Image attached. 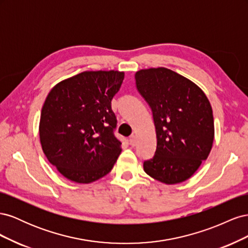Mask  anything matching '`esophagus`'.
Segmentation results:
<instances>
[{
	"label": "esophagus",
	"mask_w": 248,
	"mask_h": 248,
	"mask_svg": "<svg viewBox=\"0 0 248 248\" xmlns=\"http://www.w3.org/2000/svg\"><path fill=\"white\" fill-rule=\"evenodd\" d=\"M136 142H137V140H136V136H130L129 137V144L133 147V146H136Z\"/></svg>",
	"instance_id": "34e87169"
}]
</instances>
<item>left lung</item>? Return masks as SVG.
I'll return each instance as SVG.
<instances>
[{"label":"left lung","mask_w":248,"mask_h":248,"mask_svg":"<svg viewBox=\"0 0 248 248\" xmlns=\"http://www.w3.org/2000/svg\"><path fill=\"white\" fill-rule=\"evenodd\" d=\"M136 84L152 109L157 139L155 155L144 161V170L161 183H181L212 149L211 104L194 82L164 67L139 70Z\"/></svg>","instance_id":"8db88e82"}]
</instances>
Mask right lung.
I'll list each match as a JSON object with an SVG mask.
<instances>
[{
	"mask_svg": "<svg viewBox=\"0 0 248 248\" xmlns=\"http://www.w3.org/2000/svg\"><path fill=\"white\" fill-rule=\"evenodd\" d=\"M123 79L120 71H84L60 81L44 101L39 123L43 153L70 181L87 184L104 177L121 153L111 99Z\"/></svg>",
	"mask_w": 248,
	"mask_h": 248,
	"instance_id": "right-lung-1",
	"label": "right lung"
}]
</instances>
